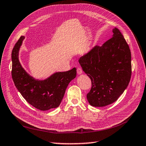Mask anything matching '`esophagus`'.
<instances>
[{"label": "esophagus", "mask_w": 146, "mask_h": 146, "mask_svg": "<svg viewBox=\"0 0 146 146\" xmlns=\"http://www.w3.org/2000/svg\"><path fill=\"white\" fill-rule=\"evenodd\" d=\"M77 74H79H79H82L83 72H82V69H81V67L77 68Z\"/></svg>", "instance_id": "obj_1"}]
</instances>
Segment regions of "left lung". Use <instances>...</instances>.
Instances as JSON below:
<instances>
[{
	"mask_svg": "<svg viewBox=\"0 0 146 146\" xmlns=\"http://www.w3.org/2000/svg\"><path fill=\"white\" fill-rule=\"evenodd\" d=\"M112 38L95 46L79 58L84 72L91 80L87 94L89 103L103 107L114 103L127 88L132 74L131 52L120 30L113 29Z\"/></svg>",
	"mask_w": 146,
	"mask_h": 146,
	"instance_id": "obj_1",
	"label": "left lung"
}]
</instances>
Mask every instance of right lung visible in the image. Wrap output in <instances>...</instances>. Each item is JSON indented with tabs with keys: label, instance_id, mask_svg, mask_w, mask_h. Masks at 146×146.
<instances>
[{
	"label": "right lung",
	"instance_id": "obj_1",
	"mask_svg": "<svg viewBox=\"0 0 146 146\" xmlns=\"http://www.w3.org/2000/svg\"><path fill=\"white\" fill-rule=\"evenodd\" d=\"M25 38L20 37L12 51L14 84L26 102L35 108L41 111L57 108L69 82L76 77V69L55 72L44 80L35 79L26 72L19 60V51Z\"/></svg>",
	"mask_w": 146,
	"mask_h": 146
}]
</instances>
